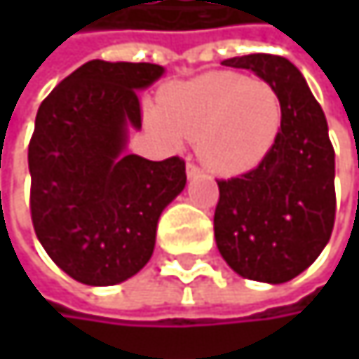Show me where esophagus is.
<instances>
[{"instance_id":"esophagus-1","label":"esophagus","mask_w":359,"mask_h":359,"mask_svg":"<svg viewBox=\"0 0 359 359\" xmlns=\"http://www.w3.org/2000/svg\"><path fill=\"white\" fill-rule=\"evenodd\" d=\"M187 177H189V179L201 177V168H199L195 162H189V164H187Z\"/></svg>"}]
</instances>
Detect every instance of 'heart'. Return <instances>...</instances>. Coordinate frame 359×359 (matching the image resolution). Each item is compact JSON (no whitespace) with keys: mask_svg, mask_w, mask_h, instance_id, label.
Listing matches in <instances>:
<instances>
[{"mask_svg":"<svg viewBox=\"0 0 359 359\" xmlns=\"http://www.w3.org/2000/svg\"><path fill=\"white\" fill-rule=\"evenodd\" d=\"M158 118L164 137L191 139L212 172L233 177L257 168L272 151L283 102L264 79L218 70L164 91Z\"/></svg>","mask_w":359,"mask_h":359,"instance_id":"b5f03b06","label":"heart"}]
</instances>
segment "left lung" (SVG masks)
<instances>
[{
    "label": "left lung",
    "mask_w": 359,
    "mask_h": 359,
    "mask_svg": "<svg viewBox=\"0 0 359 359\" xmlns=\"http://www.w3.org/2000/svg\"><path fill=\"white\" fill-rule=\"evenodd\" d=\"M222 64L251 70L276 89L283 126L257 168L218 180L216 245L243 278L287 283L320 255L334 226V149L328 124L302 72L287 57L250 53Z\"/></svg>",
    "instance_id": "left-lung-1"
}]
</instances>
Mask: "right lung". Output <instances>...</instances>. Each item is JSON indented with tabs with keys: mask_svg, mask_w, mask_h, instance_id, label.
I'll list each match as a JSON object with an SVG mask.
<instances>
[{
	"mask_svg": "<svg viewBox=\"0 0 359 359\" xmlns=\"http://www.w3.org/2000/svg\"><path fill=\"white\" fill-rule=\"evenodd\" d=\"M164 68L91 60L39 106L29 143L31 218L47 255L74 280L108 287L151 257L162 210L184 189V160L122 156L141 128L137 89Z\"/></svg>",
	"mask_w": 359,
	"mask_h": 359,
	"instance_id": "1",
	"label": "right lung"
}]
</instances>
